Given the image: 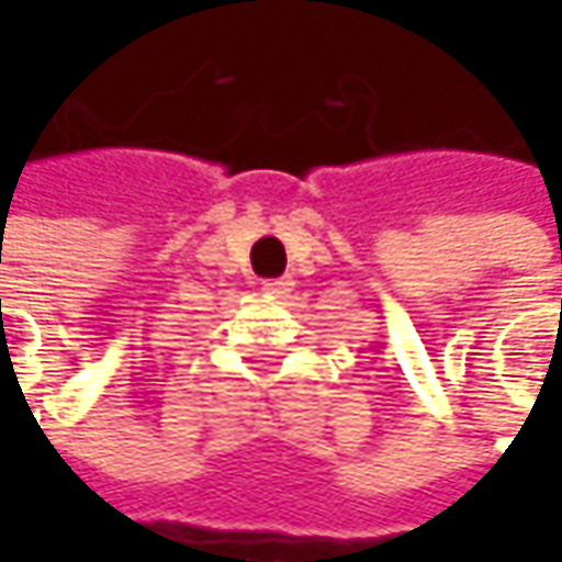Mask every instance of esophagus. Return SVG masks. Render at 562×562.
<instances>
[{
	"mask_svg": "<svg viewBox=\"0 0 562 562\" xmlns=\"http://www.w3.org/2000/svg\"><path fill=\"white\" fill-rule=\"evenodd\" d=\"M262 291L271 293V296H291L293 281H291V278H278V281H266V284H262Z\"/></svg>",
	"mask_w": 562,
	"mask_h": 562,
	"instance_id": "1",
	"label": "esophagus"
}]
</instances>
